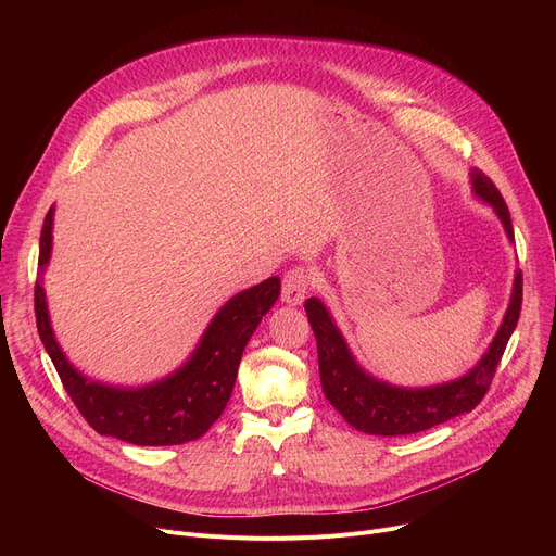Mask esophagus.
Returning <instances> with one entry per match:
<instances>
[{
  "label": "esophagus",
  "mask_w": 556,
  "mask_h": 556,
  "mask_svg": "<svg viewBox=\"0 0 556 556\" xmlns=\"http://www.w3.org/2000/svg\"><path fill=\"white\" fill-rule=\"evenodd\" d=\"M311 288V273L302 266L288 270L283 275V286H281V300L288 304V306H298L304 302L306 293Z\"/></svg>",
  "instance_id": "esophagus-1"
}]
</instances>
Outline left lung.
Masks as SVG:
<instances>
[{"label":"left lung","mask_w":556,"mask_h":556,"mask_svg":"<svg viewBox=\"0 0 556 556\" xmlns=\"http://www.w3.org/2000/svg\"><path fill=\"white\" fill-rule=\"evenodd\" d=\"M471 187L473 193L501 218L509 241H514L511 216L501 191L480 170H471ZM520 304L522 275L518 270L514 275L511 300L503 317V325L478 365L448 383L428 388H401L365 371L356 363L352 349H349L323 300L311 298L306 300L304 308L317 340L323 392L349 426L381 437L424 432L457 415L471 413L491 386L495 367H498L505 346L518 325Z\"/></svg>","instance_id":"obj_1"}]
</instances>
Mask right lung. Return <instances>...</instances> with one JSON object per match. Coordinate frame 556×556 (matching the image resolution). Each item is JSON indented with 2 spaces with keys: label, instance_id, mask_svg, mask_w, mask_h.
Returning a JSON list of instances; mask_svg holds the SVG:
<instances>
[{
  "label": "right lung",
  "instance_id": "right-lung-1",
  "mask_svg": "<svg viewBox=\"0 0 556 556\" xmlns=\"http://www.w3.org/2000/svg\"><path fill=\"white\" fill-rule=\"evenodd\" d=\"M53 207L40 233V275L51 258ZM281 281L270 277L233 295L212 317L182 367L141 388H116L80 374L58 344L42 279L36 283V323L47 354L78 413L99 434L135 446H175L193 442L223 415L231 396L243 349L273 304Z\"/></svg>",
  "mask_w": 556,
  "mask_h": 556
}]
</instances>
